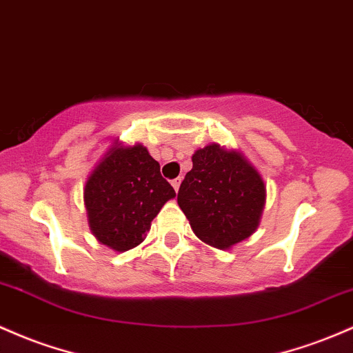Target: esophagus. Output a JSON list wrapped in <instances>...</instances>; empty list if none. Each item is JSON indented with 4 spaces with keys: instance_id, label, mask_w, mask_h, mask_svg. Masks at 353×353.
Segmentation results:
<instances>
[{
    "instance_id": "1",
    "label": "esophagus",
    "mask_w": 353,
    "mask_h": 353,
    "mask_svg": "<svg viewBox=\"0 0 353 353\" xmlns=\"http://www.w3.org/2000/svg\"><path fill=\"white\" fill-rule=\"evenodd\" d=\"M181 181H183V179H181V177H177V179H172V181H170V184H172V188L176 189V191H179Z\"/></svg>"
}]
</instances>
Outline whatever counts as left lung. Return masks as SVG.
Here are the masks:
<instances>
[{"instance_id":"obj_1","label":"left lung","mask_w":353,"mask_h":353,"mask_svg":"<svg viewBox=\"0 0 353 353\" xmlns=\"http://www.w3.org/2000/svg\"><path fill=\"white\" fill-rule=\"evenodd\" d=\"M266 203L261 174L243 152L209 144L192 154L177 204L201 241L230 250L258 230Z\"/></svg>"}]
</instances>
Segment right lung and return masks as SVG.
Wrapping results in <instances>:
<instances>
[{"mask_svg":"<svg viewBox=\"0 0 353 353\" xmlns=\"http://www.w3.org/2000/svg\"><path fill=\"white\" fill-rule=\"evenodd\" d=\"M176 191L161 176V165L142 144L119 139L88 174L83 203L97 241L129 251L145 239L150 223Z\"/></svg>","mask_w":353,"mask_h":353,"instance_id":"right-lung-1","label":"right lung"}]
</instances>
